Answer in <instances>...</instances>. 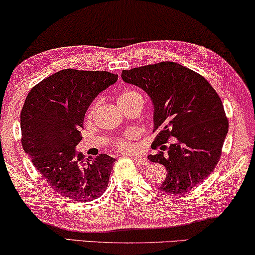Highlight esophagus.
I'll list each match as a JSON object with an SVG mask.
<instances>
[{
    "label": "esophagus",
    "instance_id": "esophagus-1",
    "mask_svg": "<svg viewBox=\"0 0 255 255\" xmlns=\"http://www.w3.org/2000/svg\"><path fill=\"white\" fill-rule=\"evenodd\" d=\"M132 159L136 161V164L138 165H147V162H149V160H147V158L145 157H132Z\"/></svg>",
    "mask_w": 255,
    "mask_h": 255
}]
</instances>
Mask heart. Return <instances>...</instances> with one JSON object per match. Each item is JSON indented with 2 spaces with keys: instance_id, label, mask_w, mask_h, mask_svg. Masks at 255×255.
<instances>
[{
  "instance_id": "obj_1",
  "label": "heart",
  "mask_w": 255,
  "mask_h": 255,
  "mask_svg": "<svg viewBox=\"0 0 255 255\" xmlns=\"http://www.w3.org/2000/svg\"><path fill=\"white\" fill-rule=\"evenodd\" d=\"M118 103H119L120 108L123 110L130 105L143 106L144 97L143 95L140 94V91H138L137 89L128 88V89H125L123 93L119 95V97H118ZM100 104H101V100H97L95 103H93V105L90 106L88 111L89 117H93L94 112L96 111ZM138 136H139V132L137 130H135V129H130V130L124 132V134L119 136V137L113 139L112 144L113 146H115V149H117L118 151L132 152L136 149L135 139L137 138Z\"/></svg>"
}]
</instances>
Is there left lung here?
Returning a JSON list of instances; mask_svg holds the SVG:
<instances>
[{
    "label": "left lung",
    "mask_w": 255,
    "mask_h": 255,
    "mask_svg": "<svg viewBox=\"0 0 255 255\" xmlns=\"http://www.w3.org/2000/svg\"><path fill=\"white\" fill-rule=\"evenodd\" d=\"M121 77L142 88L153 104L158 135L152 147L160 151L147 158L166 167L159 189L177 195L197 187L222 153L229 124L221 98L204 77L173 62L124 70Z\"/></svg>",
    "instance_id": "1"
}]
</instances>
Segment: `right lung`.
<instances>
[{
	"instance_id": "1",
	"label": "right lung",
	"mask_w": 255,
	"mask_h": 255,
	"mask_svg": "<svg viewBox=\"0 0 255 255\" xmlns=\"http://www.w3.org/2000/svg\"><path fill=\"white\" fill-rule=\"evenodd\" d=\"M106 71L66 68L34 86L20 112L21 144L33 165L60 196L88 203L103 195L116 159L102 153L85 158V115L97 95L117 82Z\"/></svg>"
}]
</instances>
